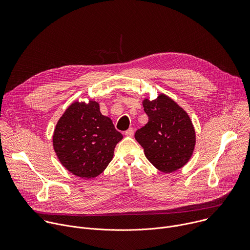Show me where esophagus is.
I'll use <instances>...</instances> for the list:
<instances>
[{
    "instance_id": "obj_1",
    "label": "esophagus",
    "mask_w": 250,
    "mask_h": 250,
    "mask_svg": "<svg viewBox=\"0 0 250 250\" xmlns=\"http://www.w3.org/2000/svg\"><path fill=\"white\" fill-rule=\"evenodd\" d=\"M134 133V128L133 127H129L127 130L125 131V134L127 136H132Z\"/></svg>"
}]
</instances>
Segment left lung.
Masks as SVG:
<instances>
[{
  "mask_svg": "<svg viewBox=\"0 0 250 250\" xmlns=\"http://www.w3.org/2000/svg\"><path fill=\"white\" fill-rule=\"evenodd\" d=\"M148 123L137 129L134 137L144 147L146 158L158 170L171 173L191 158L196 133L188 114L166 95L142 102Z\"/></svg>",
  "mask_w": 250,
  "mask_h": 250,
  "instance_id": "obj_1",
  "label": "left lung"
}]
</instances>
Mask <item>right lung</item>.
<instances>
[{
  "label": "right lung",
  "instance_id": "obj_1",
  "mask_svg": "<svg viewBox=\"0 0 250 250\" xmlns=\"http://www.w3.org/2000/svg\"><path fill=\"white\" fill-rule=\"evenodd\" d=\"M123 135L95 101L75 102L59 119L53 134V147L61 164L81 178L100 175L111 162Z\"/></svg>",
  "mask_w": 250,
  "mask_h": 250
}]
</instances>
